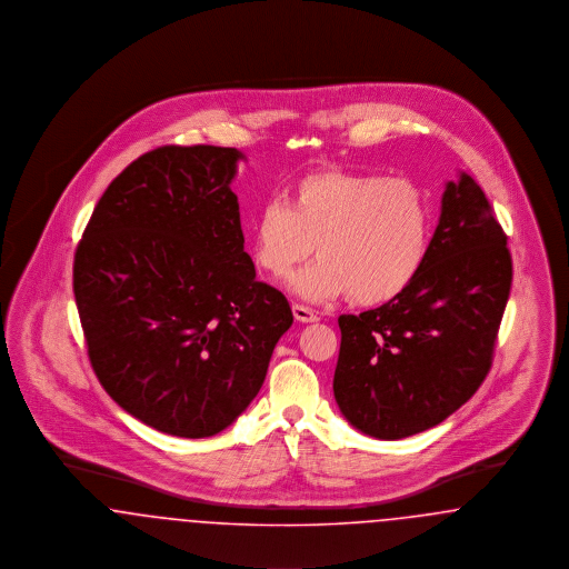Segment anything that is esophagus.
I'll use <instances>...</instances> for the list:
<instances>
[{"label":"esophagus","instance_id":"esophagus-1","mask_svg":"<svg viewBox=\"0 0 569 569\" xmlns=\"http://www.w3.org/2000/svg\"><path fill=\"white\" fill-rule=\"evenodd\" d=\"M292 311H295V318H297L298 322H302V325H309V322H318V320H320V318L316 316V311L309 309V307H305V305H292Z\"/></svg>","mask_w":569,"mask_h":569}]
</instances>
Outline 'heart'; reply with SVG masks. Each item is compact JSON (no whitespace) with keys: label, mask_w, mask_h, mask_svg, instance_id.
<instances>
[{"label":"heart","mask_w":569,"mask_h":569,"mask_svg":"<svg viewBox=\"0 0 569 569\" xmlns=\"http://www.w3.org/2000/svg\"><path fill=\"white\" fill-rule=\"evenodd\" d=\"M431 207L399 177L328 168L290 188L288 204L264 202L253 219V258L283 279L318 251L320 260L292 279L309 300L352 297L379 307L416 281L429 256Z\"/></svg>","instance_id":"b5f03b06"}]
</instances>
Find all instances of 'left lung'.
Segmentation results:
<instances>
[{"label": "left lung", "instance_id": "1", "mask_svg": "<svg viewBox=\"0 0 569 569\" xmlns=\"http://www.w3.org/2000/svg\"><path fill=\"white\" fill-rule=\"evenodd\" d=\"M510 286L508 237L482 188L459 172L416 281L378 309L339 316L332 390L343 418L388 441L443 422L487 378Z\"/></svg>", "mask_w": 569, "mask_h": 569}]
</instances>
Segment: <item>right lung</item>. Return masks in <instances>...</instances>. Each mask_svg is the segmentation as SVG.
Wrapping results in <instances>:
<instances>
[{"instance_id": "add662e5", "label": "right lung", "mask_w": 569, "mask_h": 569, "mask_svg": "<svg viewBox=\"0 0 569 569\" xmlns=\"http://www.w3.org/2000/svg\"><path fill=\"white\" fill-rule=\"evenodd\" d=\"M232 147H160L102 193L74 253L89 360L142 425L200 439L260 392L295 316L256 279L230 183Z\"/></svg>"}]
</instances>
